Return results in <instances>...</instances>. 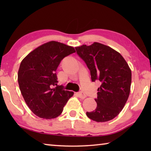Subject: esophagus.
I'll use <instances>...</instances> for the list:
<instances>
[{
  "mask_svg": "<svg viewBox=\"0 0 151 151\" xmlns=\"http://www.w3.org/2000/svg\"><path fill=\"white\" fill-rule=\"evenodd\" d=\"M76 94H77L78 97H79V98H80V99H85L86 97V96L85 95V94H83V93H81V92H80V93H76Z\"/></svg>",
  "mask_w": 151,
  "mask_h": 151,
  "instance_id": "34e87169",
  "label": "esophagus"
}]
</instances>
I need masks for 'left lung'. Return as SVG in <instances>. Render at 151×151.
<instances>
[{"label": "left lung", "instance_id": "obj_1", "mask_svg": "<svg viewBox=\"0 0 151 151\" xmlns=\"http://www.w3.org/2000/svg\"><path fill=\"white\" fill-rule=\"evenodd\" d=\"M76 52L91 71V80L100 81L95 110L86 112L89 119L106 122L119 115L129 98L131 70L122 56L113 48L94 42L76 47Z\"/></svg>", "mask_w": 151, "mask_h": 151}]
</instances>
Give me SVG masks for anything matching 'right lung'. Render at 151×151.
<instances>
[{
  "instance_id": "add662e5",
  "label": "right lung",
  "mask_w": 151,
  "mask_h": 151,
  "mask_svg": "<svg viewBox=\"0 0 151 151\" xmlns=\"http://www.w3.org/2000/svg\"><path fill=\"white\" fill-rule=\"evenodd\" d=\"M74 47L50 41L31 51L22 60L18 72L19 88L25 103L40 118L52 119L62 113L74 93L57 85L56 70L66 56L75 52Z\"/></svg>"
}]
</instances>
